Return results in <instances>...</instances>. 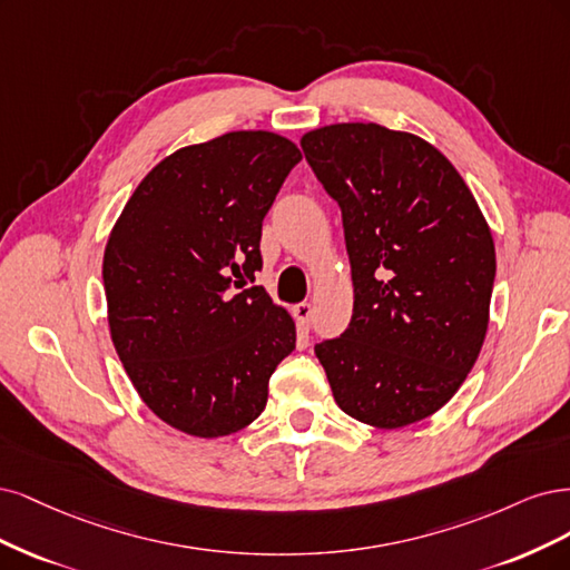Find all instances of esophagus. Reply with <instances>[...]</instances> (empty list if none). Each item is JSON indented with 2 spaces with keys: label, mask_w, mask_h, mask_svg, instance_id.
<instances>
[{
  "label": "esophagus",
  "mask_w": 570,
  "mask_h": 570,
  "mask_svg": "<svg viewBox=\"0 0 570 570\" xmlns=\"http://www.w3.org/2000/svg\"><path fill=\"white\" fill-rule=\"evenodd\" d=\"M293 317H296L301 328H307L309 326V317H312V305L309 303H298L296 307H293Z\"/></svg>",
  "instance_id": "esophagus-1"
}]
</instances>
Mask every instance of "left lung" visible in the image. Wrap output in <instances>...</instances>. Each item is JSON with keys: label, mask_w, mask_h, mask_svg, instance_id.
Returning a JSON list of instances; mask_svg holds the SVG:
<instances>
[{"label": "left lung", "mask_w": 570, "mask_h": 570, "mask_svg": "<svg viewBox=\"0 0 570 570\" xmlns=\"http://www.w3.org/2000/svg\"><path fill=\"white\" fill-rule=\"evenodd\" d=\"M341 206L353 320L315 345L336 405L374 429L435 414L479 360L494 242L466 181L433 144L376 122L301 137Z\"/></svg>", "instance_id": "left-lung-1"}]
</instances>
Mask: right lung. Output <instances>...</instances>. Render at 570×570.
I'll use <instances>...</instances> for the list:
<instances>
[{"label": "right lung", "instance_id": "add662e5", "mask_svg": "<svg viewBox=\"0 0 570 570\" xmlns=\"http://www.w3.org/2000/svg\"><path fill=\"white\" fill-rule=\"evenodd\" d=\"M303 158L291 139L238 130L163 158L104 250L108 328L144 405L196 438L246 429L296 324L263 286V219Z\"/></svg>", "mask_w": 570, "mask_h": 570}]
</instances>
